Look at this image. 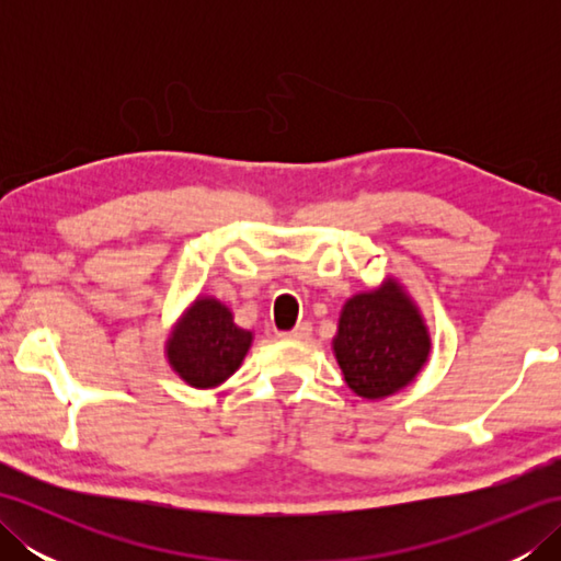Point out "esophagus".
<instances>
[{
  "label": "esophagus",
  "mask_w": 561,
  "mask_h": 561,
  "mask_svg": "<svg viewBox=\"0 0 561 561\" xmlns=\"http://www.w3.org/2000/svg\"><path fill=\"white\" fill-rule=\"evenodd\" d=\"M313 335V328H311V323H299L296 325L294 330H289V332H284V340H296V342H304V340H308Z\"/></svg>",
  "instance_id": "esophagus-1"
}]
</instances>
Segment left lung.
<instances>
[{"label":"left lung","mask_w":561,"mask_h":561,"mask_svg":"<svg viewBox=\"0 0 561 561\" xmlns=\"http://www.w3.org/2000/svg\"><path fill=\"white\" fill-rule=\"evenodd\" d=\"M332 350L356 396L380 400L412 383L428 359L432 337L420 308L388 279L344 304Z\"/></svg>","instance_id":"8db88e82"}]
</instances>
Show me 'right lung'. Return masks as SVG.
<instances>
[{
	"label": "right lung",
	"instance_id": "right-lung-1",
	"mask_svg": "<svg viewBox=\"0 0 561 561\" xmlns=\"http://www.w3.org/2000/svg\"><path fill=\"white\" fill-rule=\"evenodd\" d=\"M253 342V332L238 328L233 313L211 296L199 299L178 320L165 356L173 371L193 388H217L236 374Z\"/></svg>",
	"mask_w": 561,
	"mask_h": 561
}]
</instances>
